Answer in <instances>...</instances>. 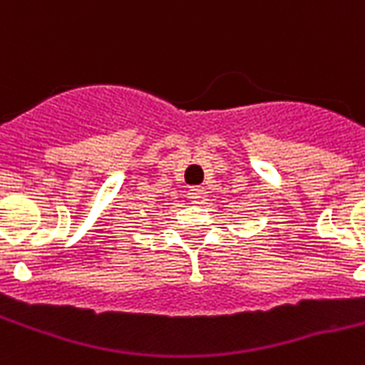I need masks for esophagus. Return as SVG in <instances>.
Masks as SVG:
<instances>
[{
    "mask_svg": "<svg viewBox=\"0 0 365 365\" xmlns=\"http://www.w3.org/2000/svg\"><path fill=\"white\" fill-rule=\"evenodd\" d=\"M187 195H189V198H191L192 202L198 204L204 198V195H206V189H204V187H191V189H189Z\"/></svg>",
    "mask_w": 365,
    "mask_h": 365,
    "instance_id": "obj_1",
    "label": "esophagus"
}]
</instances>
